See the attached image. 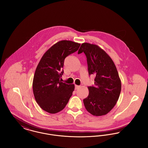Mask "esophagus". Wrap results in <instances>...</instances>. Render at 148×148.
I'll list each match as a JSON object with an SVG mask.
<instances>
[{"instance_id":"obj_1","label":"esophagus","mask_w":148,"mask_h":148,"mask_svg":"<svg viewBox=\"0 0 148 148\" xmlns=\"http://www.w3.org/2000/svg\"><path fill=\"white\" fill-rule=\"evenodd\" d=\"M80 87V86L79 85H75V89H76V90H77V89H79Z\"/></svg>"}]
</instances>
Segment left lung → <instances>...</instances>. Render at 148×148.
<instances>
[{
    "instance_id": "1",
    "label": "left lung",
    "mask_w": 148,
    "mask_h": 148,
    "mask_svg": "<svg viewBox=\"0 0 148 148\" xmlns=\"http://www.w3.org/2000/svg\"><path fill=\"white\" fill-rule=\"evenodd\" d=\"M86 56L89 75H95V86H88L89 95L83 100L86 110L94 116L109 113L117 103L121 84L113 60L98 45L83 43L78 54Z\"/></svg>"
}]
</instances>
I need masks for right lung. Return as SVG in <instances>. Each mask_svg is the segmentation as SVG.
<instances>
[{
    "mask_svg": "<svg viewBox=\"0 0 148 148\" xmlns=\"http://www.w3.org/2000/svg\"><path fill=\"white\" fill-rule=\"evenodd\" d=\"M80 44L61 40L42 56L36 68L33 90L36 103L44 111L56 114L65 107L74 90V84H67L60 79L65 58L77 51Z\"/></svg>",
    "mask_w": 148,
    "mask_h": 148,
    "instance_id": "right-lung-1",
    "label": "right lung"
}]
</instances>
